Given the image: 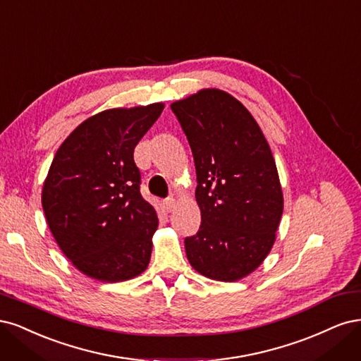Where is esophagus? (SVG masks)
<instances>
[{"mask_svg": "<svg viewBox=\"0 0 361 361\" xmlns=\"http://www.w3.org/2000/svg\"><path fill=\"white\" fill-rule=\"evenodd\" d=\"M176 204H177V201H176V197H166L165 200V207H166V210L168 212H172L173 208H176Z\"/></svg>", "mask_w": 361, "mask_h": 361, "instance_id": "obj_1", "label": "esophagus"}]
</instances>
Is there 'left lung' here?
<instances>
[{"instance_id":"left-lung-1","label":"left lung","mask_w":361,"mask_h":361,"mask_svg":"<svg viewBox=\"0 0 361 361\" xmlns=\"http://www.w3.org/2000/svg\"><path fill=\"white\" fill-rule=\"evenodd\" d=\"M196 168L201 226L184 240L193 269L235 282L270 253L283 212L276 161L258 123L243 104L216 88L171 104Z\"/></svg>"}]
</instances>
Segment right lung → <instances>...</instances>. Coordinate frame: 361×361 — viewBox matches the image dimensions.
I'll return each instance as SVG.
<instances>
[{
    "mask_svg": "<svg viewBox=\"0 0 361 361\" xmlns=\"http://www.w3.org/2000/svg\"><path fill=\"white\" fill-rule=\"evenodd\" d=\"M164 103L92 115L67 136L42 190L46 222L76 269L102 282H123L149 262L159 219L141 192L133 151Z\"/></svg>",
    "mask_w": 361,
    "mask_h": 361,
    "instance_id": "1",
    "label": "right lung"
}]
</instances>
